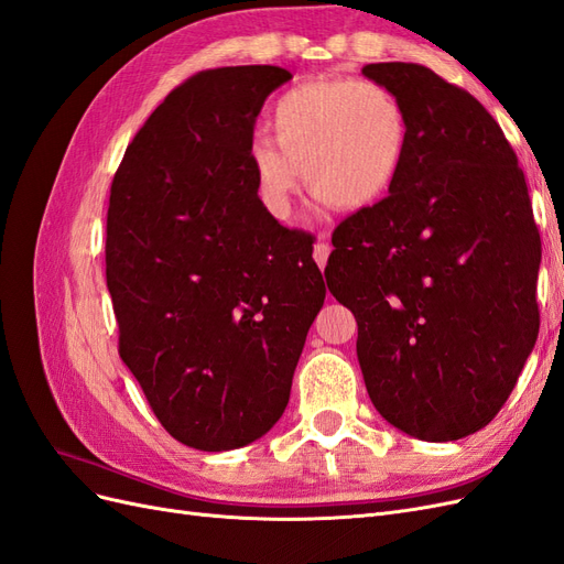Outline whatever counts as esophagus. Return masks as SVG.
Segmentation results:
<instances>
[{
    "mask_svg": "<svg viewBox=\"0 0 564 564\" xmlns=\"http://www.w3.org/2000/svg\"><path fill=\"white\" fill-rule=\"evenodd\" d=\"M329 251H332V247H329L327 242H317V245L313 247V259H315V263H317L319 268H324V265H327V259H329Z\"/></svg>",
    "mask_w": 564,
    "mask_h": 564,
    "instance_id": "obj_1",
    "label": "esophagus"
}]
</instances>
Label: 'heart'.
Segmentation results:
<instances>
[{"mask_svg":"<svg viewBox=\"0 0 564 564\" xmlns=\"http://www.w3.org/2000/svg\"><path fill=\"white\" fill-rule=\"evenodd\" d=\"M272 139L251 145V166L270 214L286 218L301 183L338 209H365L395 185L409 150V115L379 82L313 79L270 110Z\"/></svg>","mask_w":564,"mask_h":564,"instance_id":"1","label":"heart"}]
</instances>
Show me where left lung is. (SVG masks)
I'll return each mask as SVG.
<instances>
[{
	"instance_id": "8db88e82",
	"label": "left lung",
	"mask_w": 564,
	"mask_h": 564,
	"mask_svg": "<svg viewBox=\"0 0 564 564\" xmlns=\"http://www.w3.org/2000/svg\"><path fill=\"white\" fill-rule=\"evenodd\" d=\"M362 75L402 100L409 150L388 197L334 230L327 286L357 319L377 412L425 442L460 440L499 414L536 344L532 202L480 100L416 63Z\"/></svg>"
}]
</instances>
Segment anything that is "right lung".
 <instances>
[{"mask_svg": "<svg viewBox=\"0 0 564 564\" xmlns=\"http://www.w3.org/2000/svg\"><path fill=\"white\" fill-rule=\"evenodd\" d=\"M289 79L278 65L185 79L112 181L119 357L164 431L199 452L245 447L280 421L327 294L313 237L278 224L251 166L256 117Z\"/></svg>", "mask_w": 564, "mask_h": 564, "instance_id": "obj_1", "label": "right lung"}]
</instances>
